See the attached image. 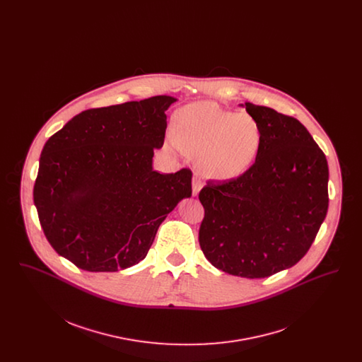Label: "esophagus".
<instances>
[{
  "label": "esophagus",
  "instance_id": "esophagus-1",
  "mask_svg": "<svg viewBox=\"0 0 362 362\" xmlns=\"http://www.w3.org/2000/svg\"><path fill=\"white\" fill-rule=\"evenodd\" d=\"M202 186H204L202 179H201L198 175H195V176L192 177V195H198V192L201 191Z\"/></svg>",
  "mask_w": 362,
  "mask_h": 362
}]
</instances>
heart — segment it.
Here are the masks:
<instances>
[{
  "instance_id": "obj_1",
  "label": "heart",
  "mask_w": 362,
  "mask_h": 362,
  "mask_svg": "<svg viewBox=\"0 0 362 362\" xmlns=\"http://www.w3.org/2000/svg\"><path fill=\"white\" fill-rule=\"evenodd\" d=\"M173 144L198 155V165L206 176L228 180L254 164L262 145V130L250 114H236L218 104L202 102L177 112Z\"/></svg>"
}]
</instances>
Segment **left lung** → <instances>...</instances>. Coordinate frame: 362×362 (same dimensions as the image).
<instances>
[{
    "mask_svg": "<svg viewBox=\"0 0 362 362\" xmlns=\"http://www.w3.org/2000/svg\"><path fill=\"white\" fill-rule=\"evenodd\" d=\"M245 110L262 130L258 157L240 176L199 191V245L218 270L266 278L303 258L325 221L327 158L296 118L250 102Z\"/></svg>",
    "mask_w": 362,
    "mask_h": 362,
    "instance_id": "left-lung-1",
    "label": "left lung"
}]
</instances>
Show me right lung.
<instances>
[{
    "label": "right lung",
    "mask_w": 362,
    "mask_h": 362,
    "mask_svg": "<svg viewBox=\"0 0 362 362\" xmlns=\"http://www.w3.org/2000/svg\"><path fill=\"white\" fill-rule=\"evenodd\" d=\"M171 96L90 108L45 144L34 204L52 248L86 272H118L146 257L160 224L191 197L189 168L158 173Z\"/></svg>",
    "instance_id": "right-lung-1"
}]
</instances>
